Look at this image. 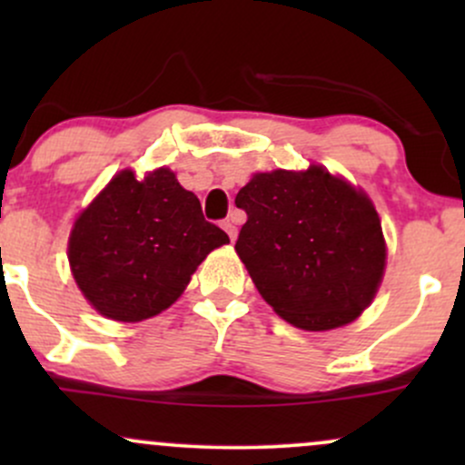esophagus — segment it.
Segmentation results:
<instances>
[{
	"mask_svg": "<svg viewBox=\"0 0 465 465\" xmlns=\"http://www.w3.org/2000/svg\"><path fill=\"white\" fill-rule=\"evenodd\" d=\"M223 229H225V232L229 233V240H236V236H238V227H236V221H233V218H227V221H223Z\"/></svg>",
	"mask_w": 465,
	"mask_h": 465,
	"instance_id": "obj_1",
	"label": "esophagus"
}]
</instances>
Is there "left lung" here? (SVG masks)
Listing matches in <instances>:
<instances>
[{"instance_id": "left-lung-1", "label": "left lung", "mask_w": 465, "mask_h": 465, "mask_svg": "<svg viewBox=\"0 0 465 465\" xmlns=\"http://www.w3.org/2000/svg\"><path fill=\"white\" fill-rule=\"evenodd\" d=\"M236 251L269 306L297 328L332 330L370 306L387 247L365 192L322 165L258 173L236 194Z\"/></svg>"}]
</instances>
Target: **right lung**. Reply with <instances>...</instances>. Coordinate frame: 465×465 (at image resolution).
Listing matches in <instances>:
<instances>
[{
  "mask_svg": "<svg viewBox=\"0 0 465 465\" xmlns=\"http://www.w3.org/2000/svg\"><path fill=\"white\" fill-rule=\"evenodd\" d=\"M227 242L168 168L142 181L122 170L76 218L67 251L74 280L95 311L135 323L173 306L196 266Z\"/></svg>",
  "mask_w": 465,
  "mask_h": 465,
  "instance_id": "obj_1",
  "label": "right lung"
}]
</instances>
